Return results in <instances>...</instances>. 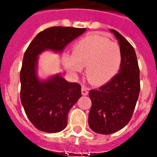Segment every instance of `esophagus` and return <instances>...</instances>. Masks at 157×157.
<instances>
[{
	"instance_id": "esophagus-1",
	"label": "esophagus",
	"mask_w": 157,
	"mask_h": 157,
	"mask_svg": "<svg viewBox=\"0 0 157 157\" xmlns=\"http://www.w3.org/2000/svg\"><path fill=\"white\" fill-rule=\"evenodd\" d=\"M89 93V89L85 86H82V94L83 96H86Z\"/></svg>"
}]
</instances>
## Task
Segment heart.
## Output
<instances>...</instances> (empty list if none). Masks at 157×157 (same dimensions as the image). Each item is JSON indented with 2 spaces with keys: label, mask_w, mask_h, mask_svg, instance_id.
<instances>
[{
  "label": "heart",
  "mask_w": 157,
  "mask_h": 157,
  "mask_svg": "<svg viewBox=\"0 0 157 157\" xmlns=\"http://www.w3.org/2000/svg\"><path fill=\"white\" fill-rule=\"evenodd\" d=\"M73 53H66L63 65L71 74L82 71L86 66V75L96 86L106 84L120 71L122 52L117 43L102 36L93 34L76 42Z\"/></svg>",
  "instance_id": "heart-1"
}]
</instances>
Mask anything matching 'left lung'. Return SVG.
I'll use <instances>...</instances> for the list:
<instances>
[{
    "label": "left lung",
    "mask_w": 157,
    "mask_h": 157,
    "mask_svg": "<svg viewBox=\"0 0 157 157\" xmlns=\"http://www.w3.org/2000/svg\"><path fill=\"white\" fill-rule=\"evenodd\" d=\"M109 30L120 44L121 66L111 81L98 90H91L89 94L92 101L89 126L94 132L101 134H112L127 125L140 92V71L134 48L119 32Z\"/></svg>",
    "instance_id": "1"
}]
</instances>
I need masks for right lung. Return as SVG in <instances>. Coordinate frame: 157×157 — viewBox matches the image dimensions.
<instances>
[{"label": "right lung", "instance_id": "right-lung-1", "mask_svg": "<svg viewBox=\"0 0 157 157\" xmlns=\"http://www.w3.org/2000/svg\"><path fill=\"white\" fill-rule=\"evenodd\" d=\"M86 28L54 27L40 32L34 37L23 56L20 71V99L26 115L39 130L56 133L67 124V115L82 97L81 86L69 82L59 74L41 79L37 75L38 56L50 50L56 53Z\"/></svg>", "mask_w": 157, "mask_h": 157}]
</instances>
